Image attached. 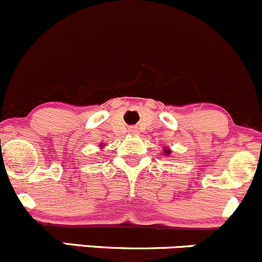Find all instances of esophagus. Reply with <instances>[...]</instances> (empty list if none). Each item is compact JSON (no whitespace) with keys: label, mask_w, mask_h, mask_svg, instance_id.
Returning <instances> with one entry per match:
<instances>
[{"label":"esophagus","mask_w":262,"mask_h":262,"mask_svg":"<svg viewBox=\"0 0 262 262\" xmlns=\"http://www.w3.org/2000/svg\"><path fill=\"white\" fill-rule=\"evenodd\" d=\"M129 133H130V134H138V129H137L136 126H130V128H129Z\"/></svg>","instance_id":"esophagus-1"}]
</instances>
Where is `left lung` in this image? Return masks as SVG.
<instances>
[{"label":"left lung","mask_w":262,"mask_h":262,"mask_svg":"<svg viewBox=\"0 0 262 262\" xmlns=\"http://www.w3.org/2000/svg\"><path fill=\"white\" fill-rule=\"evenodd\" d=\"M163 153H166V155H170L171 150L170 149H165V150H163Z\"/></svg>","instance_id":"8db88e82"}]
</instances>
